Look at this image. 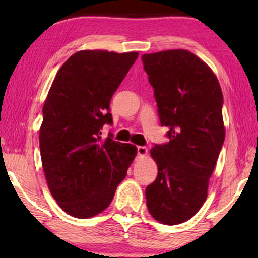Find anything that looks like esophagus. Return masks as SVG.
I'll use <instances>...</instances> for the list:
<instances>
[{
    "label": "esophagus",
    "instance_id": "esophagus-1",
    "mask_svg": "<svg viewBox=\"0 0 258 258\" xmlns=\"http://www.w3.org/2000/svg\"><path fill=\"white\" fill-rule=\"evenodd\" d=\"M136 150H137V155H139V156H146L147 155V153H148V149L146 147H137L136 148Z\"/></svg>",
    "mask_w": 258,
    "mask_h": 258
}]
</instances>
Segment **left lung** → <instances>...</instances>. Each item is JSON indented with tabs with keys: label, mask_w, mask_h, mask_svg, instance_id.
I'll list each match as a JSON object with an SVG mask.
<instances>
[{
	"label": "left lung",
	"mask_w": 258,
	"mask_h": 258,
	"mask_svg": "<svg viewBox=\"0 0 258 258\" xmlns=\"http://www.w3.org/2000/svg\"><path fill=\"white\" fill-rule=\"evenodd\" d=\"M142 62L169 139L150 150L158 172L146 189L147 207L155 220L175 225L207 200L225 137L223 94L213 70L188 50L144 54Z\"/></svg>",
	"instance_id": "8db88e82"
}]
</instances>
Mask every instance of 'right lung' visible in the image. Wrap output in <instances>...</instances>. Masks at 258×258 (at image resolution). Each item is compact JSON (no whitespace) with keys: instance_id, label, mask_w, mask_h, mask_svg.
I'll return each instance as SVG.
<instances>
[{"instance_id":"right-lung-1","label":"right lung","mask_w":258,"mask_h":258,"mask_svg":"<svg viewBox=\"0 0 258 258\" xmlns=\"http://www.w3.org/2000/svg\"><path fill=\"white\" fill-rule=\"evenodd\" d=\"M137 52L77 51L56 74L43 105L42 167L58 206L76 218L100 214L114 199L136 156V147L102 140L111 124L110 100Z\"/></svg>"}]
</instances>
